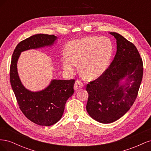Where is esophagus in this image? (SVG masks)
Listing matches in <instances>:
<instances>
[{"label": "esophagus", "mask_w": 151, "mask_h": 151, "mask_svg": "<svg viewBox=\"0 0 151 151\" xmlns=\"http://www.w3.org/2000/svg\"><path fill=\"white\" fill-rule=\"evenodd\" d=\"M84 87V84L83 83H82L81 81H79V80H77L76 81V83L74 84V89L76 91L78 90L79 89H81V88H83Z\"/></svg>", "instance_id": "obj_1"}]
</instances>
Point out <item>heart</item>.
Listing matches in <instances>:
<instances>
[{
    "label": "heart",
    "mask_w": 151,
    "mask_h": 151,
    "mask_svg": "<svg viewBox=\"0 0 151 151\" xmlns=\"http://www.w3.org/2000/svg\"><path fill=\"white\" fill-rule=\"evenodd\" d=\"M67 53L61 57L63 70L69 74L79 63L81 74L93 80L101 76L108 68L113 53V45L107 37L87 36L70 41L66 47Z\"/></svg>",
    "instance_id": "1"
}]
</instances>
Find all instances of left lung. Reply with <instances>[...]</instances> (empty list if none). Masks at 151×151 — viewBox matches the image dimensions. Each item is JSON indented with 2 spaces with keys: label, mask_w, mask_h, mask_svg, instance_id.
I'll list each match as a JSON object with an SVG mask.
<instances>
[{
  "label": "left lung",
  "mask_w": 151,
  "mask_h": 151,
  "mask_svg": "<svg viewBox=\"0 0 151 151\" xmlns=\"http://www.w3.org/2000/svg\"><path fill=\"white\" fill-rule=\"evenodd\" d=\"M116 53L104 74L87 85V111L98 122L110 123L129 110L137 96L143 76V62L135 45L120 34Z\"/></svg>",
  "instance_id": "left-lung-1"
}]
</instances>
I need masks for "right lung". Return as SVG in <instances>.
Listing matches in <instances>:
<instances>
[{
  "label": "right lung",
  "mask_w": 151,
  "mask_h": 151,
  "mask_svg": "<svg viewBox=\"0 0 151 151\" xmlns=\"http://www.w3.org/2000/svg\"><path fill=\"white\" fill-rule=\"evenodd\" d=\"M57 37L53 35L38 34L18 44L12 56L10 82L21 111L32 122L42 126H50L60 120L65 105L74 93V79H53L45 89L32 92L24 88L17 73V63L22 52L53 45Z\"/></svg>",
  "instance_id": "1"
}]
</instances>
